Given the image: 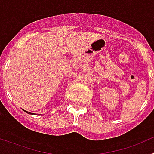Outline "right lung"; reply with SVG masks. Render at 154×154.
<instances>
[{"instance_id":"obj_1","label":"right lung","mask_w":154,"mask_h":154,"mask_svg":"<svg viewBox=\"0 0 154 154\" xmlns=\"http://www.w3.org/2000/svg\"><path fill=\"white\" fill-rule=\"evenodd\" d=\"M24 112H26L27 113H28V114H31V112H27V111H25V110H24Z\"/></svg>"}]
</instances>
